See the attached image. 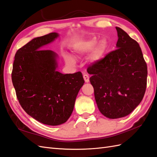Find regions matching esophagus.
Segmentation results:
<instances>
[{
  "mask_svg": "<svg viewBox=\"0 0 157 157\" xmlns=\"http://www.w3.org/2000/svg\"><path fill=\"white\" fill-rule=\"evenodd\" d=\"M83 78H84V79L85 82L88 83V82H90V78H89V75H88L85 74V73H84V75H83Z\"/></svg>",
  "mask_w": 157,
  "mask_h": 157,
  "instance_id": "obj_1",
  "label": "esophagus"
}]
</instances>
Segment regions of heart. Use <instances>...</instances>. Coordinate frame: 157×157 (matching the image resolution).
Segmentation results:
<instances>
[{
    "mask_svg": "<svg viewBox=\"0 0 157 157\" xmlns=\"http://www.w3.org/2000/svg\"><path fill=\"white\" fill-rule=\"evenodd\" d=\"M96 44V39L92 38V39L88 40L83 42L81 43V44H79V45L77 46L75 48V53H77V54H79V55L88 53L92 51ZM104 49H105V46L104 44H102V43L96 45L95 49L93 50V52H92V58L94 59L98 58L102 54L103 51H104ZM65 59L68 64L69 65L74 64L75 59H73V56H71V55H65Z\"/></svg>",
    "mask_w": 157,
    "mask_h": 157,
    "instance_id": "heart-1",
    "label": "heart"
}]
</instances>
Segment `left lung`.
Here are the masks:
<instances>
[{
  "label": "left lung",
  "mask_w": 157,
  "mask_h": 157,
  "mask_svg": "<svg viewBox=\"0 0 157 157\" xmlns=\"http://www.w3.org/2000/svg\"><path fill=\"white\" fill-rule=\"evenodd\" d=\"M117 49L90 65L87 71L99 111L109 119L131 113L144 97L147 65L139 44L120 28Z\"/></svg>",
  "instance_id": "left-lung-1"
}]
</instances>
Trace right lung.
I'll return each mask as SVG.
<instances>
[{
	"mask_svg": "<svg viewBox=\"0 0 157 157\" xmlns=\"http://www.w3.org/2000/svg\"><path fill=\"white\" fill-rule=\"evenodd\" d=\"M59 36L52 32L34 38L17 51L11 73L23 109L46 125L64 123L71 116L84 80L80 71L63 74L56 70L57 55L43 46Z\"/></svg>",
	"mask_w": 157,
	"mask_h": 157,
	"instance_id": "right-lung-1",
	"label": "right lung"
}]
</instances>
